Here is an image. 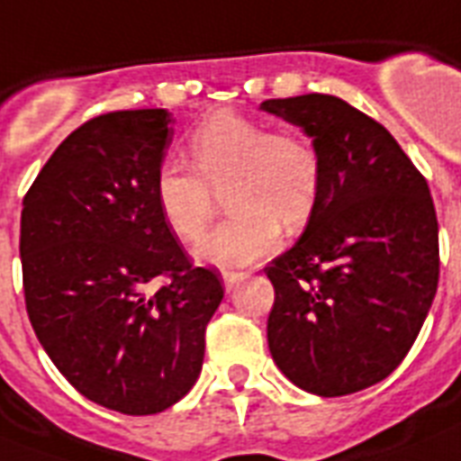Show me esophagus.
Returning a JSON list of instances; mask_svg holds the SVG:
<instances>
[{"label":"esophagus","mask_w":461,"mask_h":461,"mask_svg":"<svg viewBox=\"0 0 461 461\" xmlns=\"http://www.w3.org/2000/svg\"><path fill=\"white\" fill-rule=\"evenodd\" d=\"M245 278H248V274H242V271H223V285H226V293L238 288Z\"/></svg>","instance_id":"esophagus-1"}]
</instances>
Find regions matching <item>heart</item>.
Wrapping results in <instances>:
<instances>
[{"label":"heart","instance_id":"obj_1","mask_svg":"<svg viewBox=\"0 0 461 461\" xmlns=\"http://www.w3.org/2000/svg\"><path fill=\"white\" fill-rule=\"evenodd\" d=\"M194 168L167 161L154 180L161 219L180 242H197L226 195L233 221L194 249V259L223 268L249 267L281 242V221L300 226L314 209L321 159L304 135L268 131L235 112H213L190 135Z\"/></svg>","mask_w":461,"mask_h":461}]
</instances>
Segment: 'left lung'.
Wrapping results in <instances>:
<instances>
[{"label":"left lung","instance_id":"1","mask_svg":"<svg viewBox=\"0 0 461 461\" xmlns=\"http://www.w3.org/2000/svg\"><path fill=\"white\" fill-rule=\"evenodd\" d=\"M321 159L304 233L267 267L276 366L297 388L340 397L383 381L417 340L438 290L429 185L381 123L333 95L267 99Z\"/></svg>","mask_w":461,"mask_h":461}]
</instances>
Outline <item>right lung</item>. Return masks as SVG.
<instances>
[{"label":"right lung","mask_w":461,"mask_h":461,"mask_svg":"<svg viewBox=\"0 0 461 461\" xmlns=\"http://www.w3.org/2000/svg\"><path fill=\"white\" fill-rule=\"evenodd\" d=\"M173 113L135 109L87 121L57 147L21 212L25 307L66 381L106 410L145 417L193 388L204 329L223 300L161 219L154 180ZM169 283L149 293V283Z\"/></svg>","instance_id":"right-lung-1"}]
</instances>
